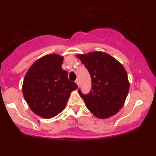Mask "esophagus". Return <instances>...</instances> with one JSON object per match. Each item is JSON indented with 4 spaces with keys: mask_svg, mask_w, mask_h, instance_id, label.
I'll use <instances>...</instances> for the list:
<instances>
[{
    "mask_svg": "<svg viewBox=\"0 0 156 156\" xmlns=\"http://www.w3.org/2000/svg\"><path fill=\"white\" fill-rule=\"evenodd\" d=\"M75 82H76V84L78 85V87L80 86V82H79L78 80H75Z\"/></svg>",
    "mask_w": 156,
    "mask_h": 156,
    "instance_id": "esophagus-1",
    "label": "esophagus"
}]
</instances>
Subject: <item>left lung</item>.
<instances>
[{"label": "left lung", "instance_id": "left-lung-1", "mask_svg": "<svg viewBox=\"0 0 156 156\" xmlns=\"http://www.w3.org/2000/svg\"><path fill=\"white\" fill-rule=\"evenodd\" d=\"M76 57L90 74L91 89L84 94L87 108L97 118L114 116L122 108L129 93V82L126 69L116 59L103 52H92Z\"/></svg>", "mask_w": 156, "mask_h": 156}]
</instances>
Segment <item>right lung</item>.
Wrapping results in <instances>:
<instances>
[{
  "instance_id": "obj_1",
  "label": "right lung",
  "mask_w": 156,
  "mask_h": 156,
  "mask_svg": "<svg viewBox=\"0 0 156 156\" xmlns=\"http://www.w3.org/2000/svg\"><path fill=\"white\" fill-rule=\"evenodd\" d=\"M63 57L51 54L38 59L27 72L23 94L30 109L44 119H51L64 108L72 91L78 86L62 69Z\"/></svg>"
}]
</instances>
